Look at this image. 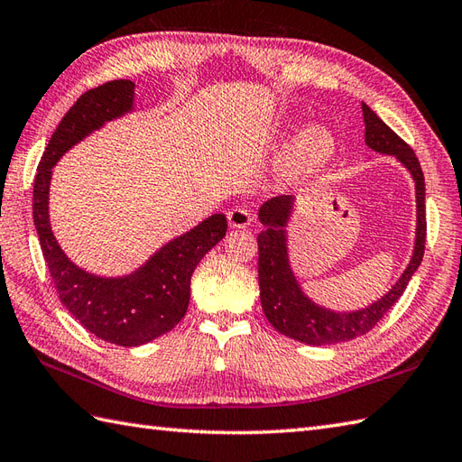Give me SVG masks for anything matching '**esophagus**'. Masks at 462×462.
Segmentation results:
<instances>
[{
	"instance_id": "obj_1",
	"label": "esophagus",
	"mask_w": 462,
	"mask_h": 462,
	"mask_svg": "<svg viewBox=\"0 0 462 462\" xmlns=\"http://www.w3.org/2000/svg\"><path fill=\"white\" fill-rule=\"evenodd\" d=\"M226 218H228V224L232 228H245L252 224V212L248 208L236 207L226 212Z\"/></svg>"
}]
</instances>
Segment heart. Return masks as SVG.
<instances>
[{
	"mask_svg": "<svg viewBox=\"0 0 462 462\" xmlns=\"http://www.w3.org/2000/svg\"><path fill=\"white\" fill-rule=\"evenodd\" d=\"M335 152V137L323 125H309L295 137L287 163L299 173L315 171Z\"/></svg>",
	"mask_w": 462,
	"mask_h": 462,
	"instance_id": "b5f03b06",
	"label": "heart"
}]
</instances>
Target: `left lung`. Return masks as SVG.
<instances>
[{"label": "left lung", "instance_id": "left-lung-1", "mask_svg": "<svg viewBox=\"0 0 462 462\" xmlns=\"http://www.w3.org/2000/svg\"><path fill=\"white\" fill-rule=\"evenodd\" d=\"M362 114L364 124H366V143L374 152L398 157L413 175L417 190L415 252L407 270L400 277V282L392 287L388 295L382 297L378 303L370 305L368 309L345 315L332 313V310H325L310 303L301 293V289H299L287 262L283 226L287 224L289 210H291V197H275L260 208L263 230L257 234V254H260V260H257V280H260V299L263 313L282 335L315 346L352 340L360 335H366L368 330L376 327L382 317L402 297L425 254V179L420 159L415 157L413 149L390 125H385L366 104H362Z\"/></svg>", "mask_w": 462, "mask_h": 462}]
</instances>
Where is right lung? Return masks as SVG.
<instances>
[{"mask_svg":"<svg viewBox=\"0 0 462 462\" xmlns=\"http://www.w3.org/2000/svg\"><path fill=\"white\" fill-rule=\"evenodd\" d=\"M132 104V80H110L84 92L51 135L33 182V222L60 303L94 337L117 346L145 345L185 317L192 272L228 228L224 214H212L161 248L137 273L122 280L86 273L64 255L49 224L51 169L69 147L104 122L130 112Z\"/></svg>","mask_w":462,"mask_h":462,"instance_id":"right-lung-1","label":"right lung"}]
</instances>
